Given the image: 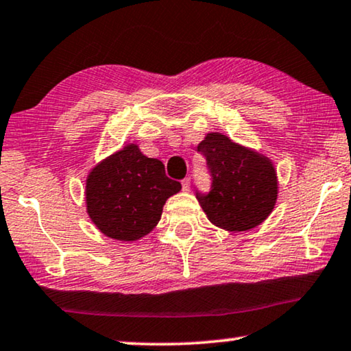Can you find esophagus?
Listing matches in <instances>:
<instances>
[{
	"label": "esophagus",
	"instance_id": "1",
	"mask_svg": "<svg viewBox=\"0 0 351 351\" xmlns=\"http://www.w3.org/2000/svg\"><path fill=\"white\" fill-rule=\"evenodd\" d=\"M181 186H182V191H189V187H191V178H184V180L181 181Z\"/></svg>",
	"mask_w": 351,
	"mask_h": 351
}]
</instances>
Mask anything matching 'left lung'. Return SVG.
<instances>
[{"label":"left lung","instance_id":"obj_1","mask_svg":"<svg viewBox=\"0 0 351 351\" xmlns=\"http://www.w3.org/2000/svg\"><path fill=\"white\" fill-rule=\"evenodd\" d=\"M197 151L213 176L209 193L197 192L209 222L227 232H247L273 213L279 182L269 158L221 132L206 134Z\"/></svg>","mask_w":351,"mask_h":351}]
</instances>
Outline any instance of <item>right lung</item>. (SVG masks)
<instances>
[{"label": "right lung", "instance_id": "obj_1", "mask_svg": "<svg viewBox=\"0 0 351 351\" xmlns=\"http://www.w3.org/2000/svg\"><path fill=\"white\" fill-rule=\"evenodd\" d=\"M181 191L159 159L128 143L99 162L86 176V213L106 237L132 243L158 226L165 202Z\"/></svg>", "mask_w": 351, "mask_h": 351}]
</instances>
